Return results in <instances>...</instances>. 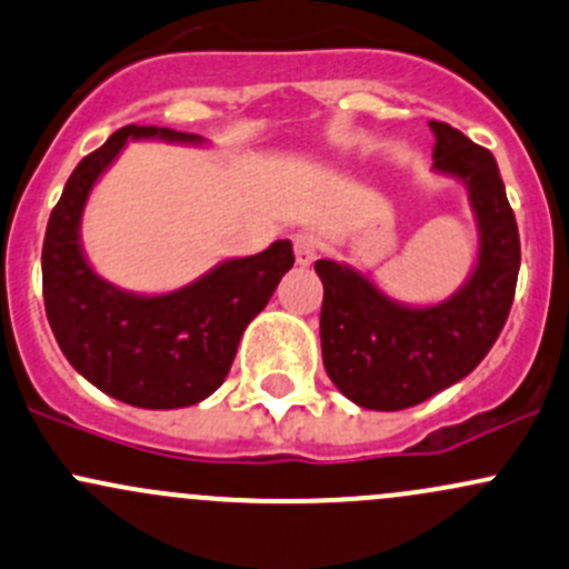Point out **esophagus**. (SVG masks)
I'll return each mask as SVG.
<instances>
[{
    "instance_id": "obj_1",
    "label": "esophagus",
    "mask_w": 569,
    "mask_h": 569,
    "mask_svg": "<svg viewBox=\"0 0 569 569\" xmlns=\"http://www.w3.org/2000/svg\"><path fill=\"white\" fill-rule=\"evenodd\" d=\"M319 239L310 237V234H297L295 237V256H297V264L300 267H308L313 264L316 259H319Z\"/></svg>"
}]
</instances>
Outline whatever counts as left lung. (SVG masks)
Wrapping results in <instances>:
<instances>
[{"label": "left lung", "mask_w": 569, "mask_h": 569, "mask_svg": "<svg viewBox=\"0 0 569 569\" xmlns=\"http://www.w3.org/2000/svg\"><path fill=\"white\" fill-rule=\"evenodd\" d=\"M433 171L458 179L477 220V264L452 297L403 305L368 274L316 261L321 357L332 385L362 409L400 411L466 379L499 338L521 269V239L496 158L447 122H430Z\"/></svg>", "instance_id": "left-lung-1"}]
</instances>
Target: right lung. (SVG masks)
<instances>
[{
  "label": "right lung",
  "instance_id": "add662e5",
  "mask_svg": "<svg viewBox=\"0 0 569 569\" xmlns=\"http://www.w3.org/2000/svg\"><path fill=\"white\" fill-rule=\"evenodd\" d=\"M141 139L204 143L196 133L128 124L76 166L43 239L46 316L62 355L89 385L139 409H182L223 385L244 327L295 264V250L278 239L169 295H133L100 278L81 248L83 207L124 143Z\"/></svg>",
  "mask_w": 569,
  "mask_h": 569
}]
</instances>
